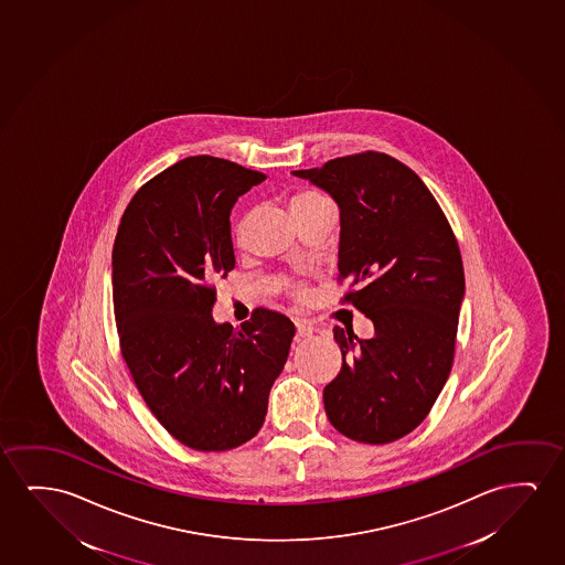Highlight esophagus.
<instances>
[{"label": "esophagus", "instance_id": "1", "mask_svg": "<svg viewBox=\"0 0 565 565\" xmlns=\"http://www.w3.org/2000/svg\"><path fill=\"white\" fill-rule=\"evenodd\" d=\"M313 333H316V327L311 326L310 321H298L296 323V334L298 337L306 339V337H311Z\"/></svg>", "mask_w": 565, "mask_h": 565}]
</instances>
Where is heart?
Masks as SVG:
<instances>
[{
    "instance_id": "heart-1",
    "label": "heart",
    "mask_w": 565,
    "mask_h": 565,
    "mask_svg": "<svg viewBox=\"0 0 565 565\" xmlns=\"http://www.w3.org/2000/svg\"><path fill=\"white\" fill-rule=\"evenodd\" d=\"M326 203H329V199L313 190L296 191L290 198V209H292L295 215L296 213H302V211L319 207V205H326Z\"/></svg>"
}]
</instances>
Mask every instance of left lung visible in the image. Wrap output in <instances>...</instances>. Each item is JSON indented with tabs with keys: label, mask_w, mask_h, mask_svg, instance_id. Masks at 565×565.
<instances>
[{
	"label": "left lung",
	"mask_w": 565,
	"mask_h": 565,
	"mask_svg": "<svg viewBox=\"0 0 565 565\" xmlns=\"http://www.w3.org/2000/svg\"><path fill=\"white\" fill-rule=\"evenodd\" d=\"M341 209L339 280L374 321V337L334 327L342 367L323 390L327 418L360 444L411 434L454 366L465 296L461 252L426 183L385 152H358L295 170Z\"/></svg>",
	"instance_id": "8db88e82"
}]
</instances>
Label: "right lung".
<instances>
[{"instance_id": "add662e5", "label": "right lung", "mask_w": 565, "mask_h": 565, "mask_svg": "<svg viewBox=\"0 0 565 565\" xmlns=\"http://www.w3.org/2000/svg\"><path fill=\"white\" fill-rule=\"evenodd\" d=\"M265 180L231 160L190 157L129 201L111 249L119 349L157 420L183 446L226 451L262 429L295 323L257 308L216 323L215 285L234 269L231 211Z\"/></svg>"}]
</instances>
